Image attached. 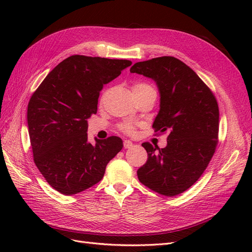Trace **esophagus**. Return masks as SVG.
<instances>
[{
	"label": "esophagus",
	"mask_w": 252,
	"mask_h": 252,
	"mask_svg": "<svg viewBox=\"0 0 252 252\" xmlns=\"http://www.w3.org/2000/svg\"><path fill=\"white\" fill-rule=\"evenodd\" d=\"M132 145H133V143L131 141H129V140L124 141V148H126V149L132 147Z\"/></svg>",
	"instance_id": "1"
}]
</instances>
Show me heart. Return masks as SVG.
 <instances>
[{"label":"heart","mask_w":252,"mask_h":252,"mask_svg":"<svg viewBox=\"0 0 252 252\" xmlns=\"http://www.w3.org/2000/svg\"><path fill=\"white\" fill-rule=\"evenodd\" d=\"M148 88H152L148 84H145V83H138L135 84L133 86V91H141L144 89H148ZM122 129L127 133H132L134 130V125L131 122H126L123 125H122Z\"/></svg>","instance_id":"1"}]
</instances>
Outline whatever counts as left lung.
<instances>
[{"label": "left lung", "mask_w": 252, "mask_h": 252, "mask_svg": "<svg viewBox=\"0 0 252 252\" xmlns=\"http://www.w3.org/2000/svg\"><path fill=\"white\" fill-rule=\"evenodd\" d=\"M131 73L154 80L159 93V110L154 127L168 131L167 146H142L147 162L138 170L142 184L173 196L200 179L215 154L219 133V106L215 95L191 68L173 57L135 63Z\"/></svg>", "instance_id": "left-lung-1"}]
</instances>
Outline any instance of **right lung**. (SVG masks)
<instances>
[{
  "instance_id": "add662e5",
  "label": "right lung",
  "mask_w": 252,
  "mask_h": 252,
  "mask_svg": "<svg viewBox=\"0 0 252 252\" xmlns=\"http://www.w3.org/2000/svg\"><path fill=\"white\" fill-rule=\"evenodd\" d=\"M132 64L129 60L71 56L47 74L27 108L33 161L48 184L65 195L95 185L123 148L119 136L88 142V122L100 91Z\"/></svg>"
}]
</instances>
